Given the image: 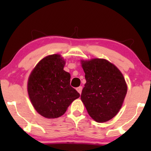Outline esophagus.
<instances>
[{
	"label": "esophagus",
	"instance_id": "34e87169",
	"mask_svg": "<svg viewBox=\"0 0 151 151\" xmlns=\"http://www.w3.org/2000/svg\"><path fill=\"white\" fill-rule=\"evenodd\" d=\"M77 91L81 94V91H82V86H79V87H77Z\"/></svg>",
	"mask_w": 151,
	"mask_h": 151
}]
</instances>
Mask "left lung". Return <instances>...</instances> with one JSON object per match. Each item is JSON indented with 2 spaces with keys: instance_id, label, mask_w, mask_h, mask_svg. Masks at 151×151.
I'll use <instances>...</instances> for the list:
<instances>
[{
  "instance_id": "obj_1",
  "label": "left lung",
  "mask_w": 151,
  "mask_h": 151,
  "mask_svg": "<svg viewBox=\"0 0 151 151\" xmlns=\"http://www.w3.org/2000/svg\"><path fill=\"white\" fill-rule=\"evenodd\" d=\"M86 84L81 99L94 121L103 123L119 111L127 93L124 76L115 65L104 59L81 60Z\"/></svg>"
}]
</instances>
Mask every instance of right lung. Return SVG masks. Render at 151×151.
I'll use <instances>...</instances> for the list:
<instances>
[{"label": "right lung", "mask_w": 151, "mask_h": 151, "mask_svg": "<svg viewBox=\"0 0 151 151\" xmlns=\"http://www.w3.org/2000/svg\"><path fill=\"white\" fill-rule=\"evenodd\" d=\"M65 60L60 55H48L31 72L27 82L30 99L38 114L47 119L63 115L80 94L70 86V74L64 70Z\"/></svg>", "instance_id": "obj_1"}]
</instances>
